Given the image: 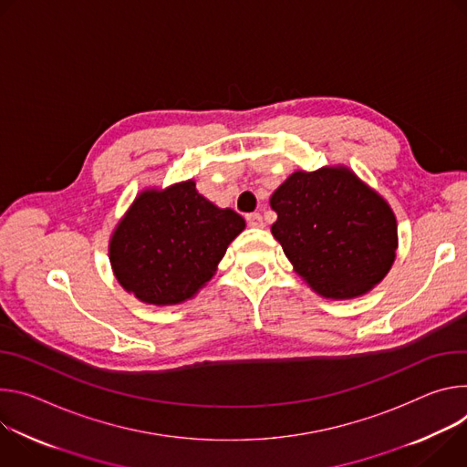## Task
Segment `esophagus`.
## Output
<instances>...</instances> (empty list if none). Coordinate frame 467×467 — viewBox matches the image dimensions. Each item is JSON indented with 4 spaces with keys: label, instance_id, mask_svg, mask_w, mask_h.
Instances as JSON below:
<instances>
[{
    "label": "esophagus",
    "instance_id": "obj_1",
    "mask_svg": "<svg viewBox=\"0 0 467 467\" xmlns=\"http://www.w3.org/2000/svg\"><path fill=\"white\" fill-rule=\"evenodd\" d=\"M246 223L252 228H264V219H262L260 213H248L246 215Z\"/></svg>",
    "mask_w": 467,
    "mask_h": 467
}]
</instances>
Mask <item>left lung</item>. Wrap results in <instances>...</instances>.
<instances>
[{
    "mask_svg": "<svg viewBox=\"0 0 467 467\" xmlns=\"http://www.w3.org/2000/svg\"><path fill=\"white\" fill-rule=\"evenodd\" d=\"M271 226L295 271L327 298L373 289L395 262L389 203L347 167L293 172L271 196Z\"/></svg>",
    "mask_w": 467,
    "mask_h": 467,
    "instance_id": "left-lung-1",
    "label": "left lung"
}]
</instances>
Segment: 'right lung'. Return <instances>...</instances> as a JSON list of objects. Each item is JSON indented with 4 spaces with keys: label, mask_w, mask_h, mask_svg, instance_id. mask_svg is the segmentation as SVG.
<instances>
[{
    "label": "right lung",
    "mask_w": 467,
    "mask_h": 467,
    "mask_svg": "<svg viewBox=\"0 0 467 467\" xmlns=\"http://www.w3.org/2000/svg\"><path fill=\"white\" fill-rule=\"evenodd\" d=\"M244 219L221 210L192 180L142 191L117 224L109 260L119 284L140 302L172 306L210 282Z\"/></svg>",
    "instance_id": "add662e5"
}]
</instances>
